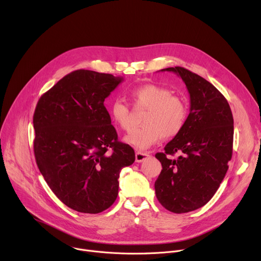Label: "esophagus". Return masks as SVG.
<instances>
[{"label": "esophagus", "instance_id": "1", "mask_svg": "<svg viewBox=\"0 0 261 261\" xmlns=\"http://www.w3.org/2000/svg\"><path fill=\"white\" fill-rule=\"evenodd\" d=\"M149 156H150V154L147 153V152L138 151V152L135 153V161L138 162V163H141V162H144L145 160H147Z\"/></svg>", "mask_w": 261, "mask_h": 261}]
</instances>
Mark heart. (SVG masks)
Wrapping results in <instances>:
<instances>
[{
	"mask_svg": "<svg viewBox=\"0 0 261 261\" xmlns=\"http://www.w3.org/2000/svg\"><path fill=\"white\" fill-rule=\"evenodd\" d=\"M136 109H147L143 117L145 126L132 129L126 136L128 145L145 150L162 140L172 139L184 129L188 118V105L180 96L173 95L168 88L158 85H144L130 93ZM110 115L115 125L122 130L131 127L130 107L115 99L110 105Z\"/></svg>",
	"mask_w": 261,
	"mask_h": 261,
	"instance_id": "heart-1",
	"label": "heart"
}]
</instances>
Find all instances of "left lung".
Returning a JSON list of instances; mask_svg holds the SVG:
<instances>
[{
	"mask_svg": "<svg viewBox=\"0 0 261 261\" xmlns=\"http://www.w3.org/2000/svg\"><path fill=\"white\" fill-rule=\"evenodd\" d=\"M161 71L182 78L190 112L181 133L155 154L163 167L155 195L166 210L188 213L206 204L224 179L232 154L234 119L224 96L206 79L181 66ZM176 152L180 156L172 160L170 155Z\"/></svg>",
	"mask_w": 261,
	"mask_h": 261,
	"instance_id": "1",
	"label": "left lung"
}]
</instances>
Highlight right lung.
<instances>
[{"label": "right lung", "instance_id": "obj_1", "mask_svg": "<svg viewBox=\"0 0 261 261\" xmlns=\"http://www.w3.org/2000/svg\"><path fill=\"white\" fill-rule=\"evenodd\" d=\"M122 80L77 70L37 103L34 152L38 168L53 193L76 212L98 214L111 206L118 195L121 168L135 161L134 150L118 142L103 105Z\"/></svg>", "mask_w": 261, "mask_h": 261}]
</instances>
